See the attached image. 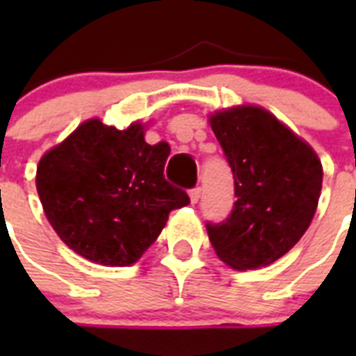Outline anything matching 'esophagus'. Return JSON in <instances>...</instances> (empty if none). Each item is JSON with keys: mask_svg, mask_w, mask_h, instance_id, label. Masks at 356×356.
Returning a JSON list of instances; mask_svg holds the SVG:
<instances>
[{"mask_svg": "<svg viewBox=\"0 0 356 356\" xmlns=\"http://www.w3.org/2000/svg\"><path fill=\"white\" fill-rule=\"evenodd\" d=\"M200 194H202L200 186H194L193 191L188 193V196H191V202H193V204H196V202L200 200Z\"/></svg>", "mask_w": 356, "mask_h": 356, "instance_id": "obj_1", "label": "esophagus"}]
</instances>
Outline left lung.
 I'll list each match as a JSON object with an SVG mask.
<instances>
[{"instance_id":"left-lung-1","label":"left lung","mask_w":356,"mask_h":356,"mask_svg":"<svg viewBox=\"0 0 356 356\" xmlns=\"http://www.w3.org/2000/svg\"><path fill=\"white\" fill-rule=\"evenodd\" d=\"M234 177L231 216L208 223L219 259L236 270L267 267L296 246L313 221L322 163L313 148L259 106L209 118Z\"/></svg>"}]
</instances>
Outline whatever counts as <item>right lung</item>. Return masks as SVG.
Listing matches in <instances>:
<instances>
[{"label": "right lung", "mask_w": 356, "mask_h": 356, "mask_svg": "<svg viewBox=\"0 0 356 356\" xmlns=\"http://www.w3.org/2000/svg\"><path fill=\"white\" fill-rule=\"evenodd\" d=\"M170 145H148L139 122L120 131L88 120L38 163L35 186L60 240L89 261L127 267L154 244L173 209L191 204L170 185Z\"/></svg>", "instance_id": "obj_1"}]
</instances>
